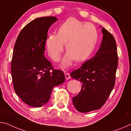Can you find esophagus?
<instances>
[{
    "instance_id": "obj_1",
    "label": "esophagus",
    "mask_w": 131,
    "mask_h": 131,
    "mask_svg": "<svg viewBox=\"0 0 131 131\" xmlns=\"http://www.w3.org/2000/svg\"><path fill=\"white\" fill-rule=\"evenodd\" d=\"M65 77H66V80H69V79L71 78V76H70V74L66 73V74H65Z\"/></svg>"
}]
</instances>
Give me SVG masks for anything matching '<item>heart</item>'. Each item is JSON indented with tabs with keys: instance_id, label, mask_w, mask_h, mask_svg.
I'll return each instance as SVG.
<instances>
[{
	"instance_id": "obj_1",
	"label": "heart",
	"mask_w": 131,
	"mask_h": 131,
	"mask_svg": "<svg viewBox=\"0 0 131 131\" xmlns=\"http://www.w3.org/2000/svg\"><path fill=\"white\" fill-rule=\"evenodd\" d=\"M97 40V33L95 25L72 17L59 27L58 34L48 35L45 48L49 56L53 61H59L66 43L67 53L61 65L63 67H68L74 60L77 63L85 60L93 51Z\"/></svg>"
}]
</instances>
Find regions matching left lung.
<instances>
[{"label": "left lung", "mask_w": 131, "mask_h": 131, "mask_svg": "<svg viewBox=\"0 0 131 131\" xmlns=\"http://www.w3.org/2000/svg\"><path fill=\"white\" fill-rule=\"evenodd\" d=\"M102 31L103 39L95 56L70 74L82 83L80 92L72 98L74 106L81 113L101 108L115 85L118 66L115 40L107 30L102 28Z\"/></svg>", "instance_id": "8db88e82"}]
</instances>
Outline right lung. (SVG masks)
<instances>
[{
	"instance_id": "right-lung-1",
	"label": "right lung",
	"mask_w": 131,
	"mask_h": 131,
	"mask_svg": "<svg viewBox=\"0 0 131 131\" xmlns=\"http://www.w3.org/2000/svg\"><path fill=\"white\" fill-rule=\"evenodd\" d=\"M54 17L37 18L23 28L15 43L11 72L15 92L23 102L41 107L50 99L53 88L65 81L64 72L54 70L44 55L48 31Z\"/></svg>"
}]
</instances>
